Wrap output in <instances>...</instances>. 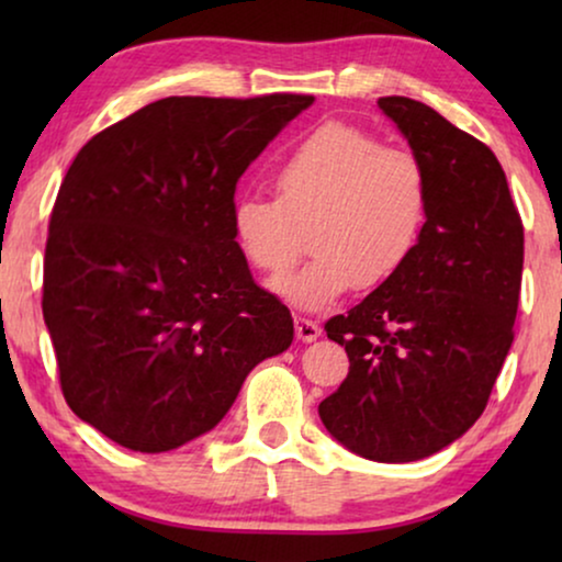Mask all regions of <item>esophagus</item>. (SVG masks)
<instances>
[{"mask_svg": "<svg viewBox=\"0 0 562 562\" xmlns=\"http://www.w3.org/2000/svg\"><path fill=\"white\" fill-rule=\"evenodd\" d=\"M294 327H296V337L302 342H314L322 335V327L310 317H294Z\"/></svg>", "mask_w": 562, "mask_h": 562, "instance_id": "34e87169", "label": "esophagus"}]
</instances>
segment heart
I'll return each instance as SVG.
<instances>
[{"instance_id":"heart-1","label":"heart","mask_w":562,"mask_h":562,"mask_svg":"<svg viewBox=\"0 0 562 562\" xmlns=\"http://www.w3.org/2000/svg\"><path fill=\"white\" fill-rule=\"evenodd\" d=\"M273 187L276 199H237L233 233L243 258L266 276L286 273L306 235L314 258L273 283L299 310H325L352 286L386 283L425 225L429 187L422 160L340 122L306 135L276 168Z\"/></svg>"}]
</instances>
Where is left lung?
I'll use <instances>...</instances> for the list:
<instances>
[{"label": "left lung", "instance_id": "1", "mask_svg": "<svg viewBox=\"0 0 562 562\" xmlns=\"http://www.w3.org/2000/svg\"><path fill=\"white\" fill-rule=\"evenodd\" d=\"M427 173L406 263L325 325L348 379L319 404L337 442L379 463L435 456L486 409L514 340L525 227L491 148L409 97H381Z\"/></svg>", "mask_w": 562, "mask_h": 562}]
</instances>
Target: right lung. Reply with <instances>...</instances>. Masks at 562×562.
I'll return each mask as SVG.
<instances>
[{
  "label": "right lung",
  "mask_w": 562,
  "mask_h": 562,
  "mask_svg": "<svg viewBox=\"0 0 562 562\" xmlns=\"http://www.w3.org/2000/svg\"><path fill=\"white\" fill-rule=\"evenodd\" d=\"M306 94L166 97L79 150L60 183L43 319L76 417L135 452L210 432L294 340L233 233L235 189Z\"/></svg>",
  "instance_id": "add662e5"
}]
</instances>
